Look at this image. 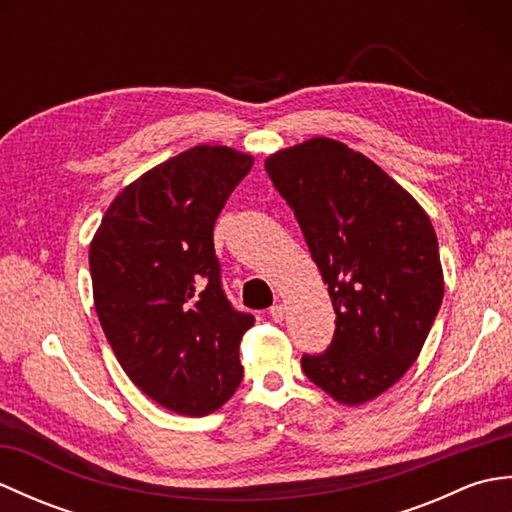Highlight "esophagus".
<instances>
[{"label": "esophagus", "mask_w": 512, "mask_h": 512, "mask_svg": "<svg viewBox=\"0 0 512 512\" xmlns=\"http://www.w3.org/2000/svg\"><path fill=\"white\" fill-rule=\"evenodd\" d=\"M270 317H273L275 323H281V321H284V317H286V308L281 306V303H277V306L270 308Z\"/></svg>", "instance_id": "esophagus-1"}]
</instances>
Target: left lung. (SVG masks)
Listing matches in <instances>:
<instances>
[{"label":"left lung","instance_id":"obj_1","mask_svg":"<svg viewBox=\"0 0 512 512\" xmlns=\"http://www.w3.org/2000/svg\"><path fill=\"white\" fill-rule=\"evenodd\" d=\"M264 167L336 312L330 350L303 356V372L341 405H363L396 385L427 341L444 297L436 231L407 189L334 138L279 149Z\"/></svg>","mask_w":512,"mask_h":512}]
</instances>
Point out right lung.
<instances>
[{
	"instance_id": "right-lung-1",
	"label": "right lung",
	"mask_w": 512,
	"mask_h": 512,
	"mask_svg": "<svg viewBox=\"0 0 512 512\" xmlns=\"http://www.w3.org/2000/svg\"><path fill=\"white\" fill-rule=\"evenodd\" d=\"M253 156L198 145L116 195L90 244L94 308L118 363L151 400L209 416L235 394L255 317L224 297L213 226Z\"/></svg>"
}]
</instances>
